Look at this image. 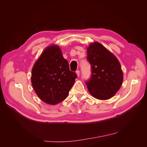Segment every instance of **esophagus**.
Masks as SVG:
<instances>
[{"instance_id": "esophagus-1", "label": "esophagus", "mask_w": 147, "mask_h": 147, "mask_svg": "<svg viewBox=\"0 0 147 147\" xmlns=\"http://www.w3.org/2000/svg\"><path fill=\"white\" fill-rule=\"evenodd\" d=\"M76 74H77V76H80V71H79V70L76 71Z\"/></svg>"}]
</instances>
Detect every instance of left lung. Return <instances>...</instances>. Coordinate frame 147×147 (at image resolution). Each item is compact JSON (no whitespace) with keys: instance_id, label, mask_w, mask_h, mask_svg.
I'll use <instances>...</instances> for the list:
<instances>
[{"instance_id":"8db88e82","label":"left lung","mask_w":147,"mask_h":147,"mask_svg":"<svg viewBox=\"0 0 147 147\" xmlns=\"http://www.w3.org/2000/svg\"><path fill=\"white\" fill-rule=\"evenodd\" d=\"M87 59L91 67L90 79L86 84L94 98L107 100L119 91L123 73L117 58L102 45L94 42L87 49Z\"/></svg>"}]
</instances>
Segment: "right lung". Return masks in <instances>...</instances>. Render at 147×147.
Returning a JSON list of instances; mask_svg holds the SVG:
<instances>
[{"instance_id":"right-lung-1","label":"right lung","mask_w":147,"mask_h":147,"mask_svg":"<svg viewBox=\"0 0 147 147\" xmlns=\"http://www.w3.org/2000/svg\"><path fill=\"white\" fill-rule=\"evenodd\" d=\"M77 74L69 69L58 46L45 49L32 70L31 81L35 92L47 104L55 105L67 97Z\"/></svg>"}]
</instances>
